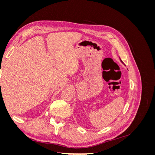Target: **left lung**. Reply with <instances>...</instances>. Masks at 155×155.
Wrapping results in <instances>:
<instances>
[{
  "label": "left lung",
  "mask_w": 155,
  "mask_h": 155,
  "mask_svg": "<svg viewBox=\"0 0 155 155\" xmlns=\"http://www.w3.org/2000/svg\"><path fill=\"white\" fill-rule=\"evenodd\" d=\"M121 60V59H120ZM121 62H122V61H121Z\"/></svg>",
  "instance_id": "8db88e82"
}]
</instances>
